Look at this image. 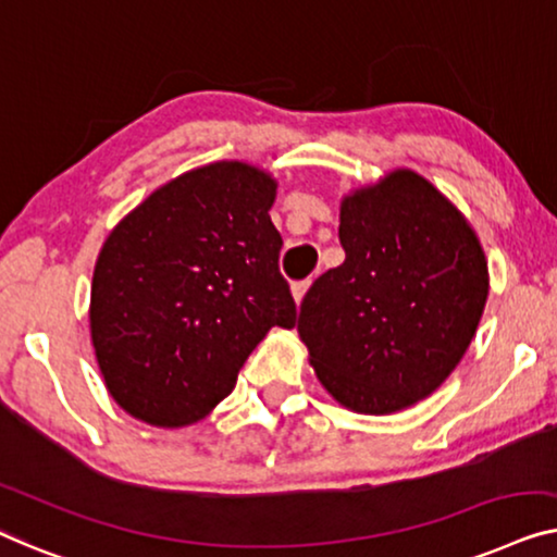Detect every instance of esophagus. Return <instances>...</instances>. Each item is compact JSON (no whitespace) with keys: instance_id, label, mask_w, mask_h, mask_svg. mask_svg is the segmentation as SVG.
<instances>
[{"instance_id":"obj_1","label":"esophagus","mask_w":557,"mask_h":557,"mask_svg":"<svg viewBox=\"0 0 557 557\" xmlns=\"http://www.w3.org/2000/svg\"><path fill=\"white\" fill-rule=\"evenodd\" d=\"M308 289H310V280L295 282V285H293V297H295V302H302V297H305V293H308Z\"/></svg>"}]
</instances>
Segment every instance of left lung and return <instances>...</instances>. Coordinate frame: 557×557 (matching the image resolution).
Here are the masks:
<instances>
[{
    "mask_svg": "<svg viewBox=\"0 0 557 557\" xmlns=\"http://www.w3.org/2000/svg\"><path fill=\"white\" fill-rule=\"evenodd\" d=\"M346 260L302 297L297 333L335 401L409 409L442 386L480 325L487 260L461 211L409 169L341 201Z\"/></svg>",
    "mask_w": 557,
    "mask_h": 557,
    "instance_id": "1",
    "label": "left lung"
}]
</instances>
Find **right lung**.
<instances>
[{
	"instance_id": "obj_1",
	"label": "right lung",
	"mask_w": 557,
	"mask_h": 557,
	"mask_svg": "<svg viewBox=\"0 0 557 557\" xmlns=\"http://www.w3.org/2000/svg\"><path fill=\"white\" fill-rule=\"evenodd\" d=\"M277 182L242 161L186 171L108 234L90 287L106 386L131 417L186 426L232 394L270 327L297 308L270 219Z\"/></svg>"
}]
</instances>
